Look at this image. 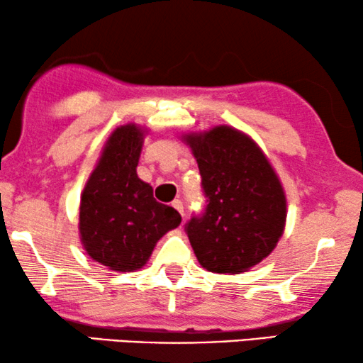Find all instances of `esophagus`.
<instances>
[{"label": "esophagus", "mask_w": 363, "mask_h": 363, "mask_svg": "<svg viewBox=\"0 0 363 363\" xmlns=\"http://www.w3.org/2000/svg\"><path fill=\"white\" fill-rule=\"evenodd\" d=\"M172 206L175 208V210L183 216V203H182L180 200H173V201H172Z\"/></svg>", "instance_id": "obj_1"}]
</instances>
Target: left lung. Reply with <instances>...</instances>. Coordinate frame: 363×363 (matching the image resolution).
I'll return each instance as SVG.
<instances>
[{
  "instance_id": "8db88e82",
  "label": "left lung",
  "mask_w": 363,
  "mask_h": 363,
  "mask_svg": "<svg viewBox=\"0 0 363 363\" xmlns=\"http://www.w3.org/2000/svg\"><path fill=\"white\" fill-rule=\"evenodd\" d=\"M196 158L205 211L185 225L205 269L240 274L271 255L286 225V195L256 142L220 125L185 137Z\"/></svg>"
}]
</instances>
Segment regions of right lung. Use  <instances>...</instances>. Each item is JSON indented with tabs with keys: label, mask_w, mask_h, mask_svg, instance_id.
Instances as JSON below:
<instances>
[{
	"label": "right lung",
	"mask_w": 363,
	"mask_h": 363,
	"mask_svg": "<svg viewBox=\"0 0 363 363\" xmlns=\"http://www.w3.org/2000/svg\"><path fill=\"white\" fill-rule=\"evenodd\" d=\"M143 130L135 123L112 132L89 177L79 208V233L94 261L113 271L145 266L157 241L182 223L137 175Z\"/></svg>",
	"instance_id": "1"
}]
</instances>
